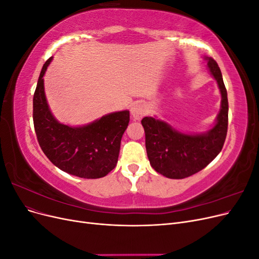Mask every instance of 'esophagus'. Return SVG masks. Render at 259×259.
I'll use <instances>...</instances> for the list:
<instances>
[{
	"label": "esophagus",
	"mask_w": 259,
	"mask_h": 259,
	"mask_svg": "<svg viewBox=\"0 0 259 259\" xmlns=\"http://www.w3.org/2000/svg\"><path fill=\"white\" fill-rule=\"evenodd\" d=\"M147 112H148V107L144 103H136L134 106L131 108L132 116L137 121L142 120L143 116L146 115Z\"/></svg>",
	"instance_id": "34e87169"
}]
</instances>
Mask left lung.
<instances>
[{
	"label": "left lung",
	"instance_id": "1",
	"mask_svg": "<svg viewBox=\"0 0 259 259\" xmlns=\"http://www.w3.org/2000/svg\"><path fill=\"white\" fill-rule=\"evenodd\" d=\"M204 59L222 95L221 110L213 127L198 134H188L153 116L142 120L148 159L154 170L167 178L183 179L198 173L216 158L225 143L228 128L227 90L217 62L210 57Z\"/></svg>",
	"mask_w": 259,
	"mask_h": 259
}]
</instances>
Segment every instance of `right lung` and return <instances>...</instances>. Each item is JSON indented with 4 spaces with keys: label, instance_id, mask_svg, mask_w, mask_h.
I'll use <instances>...</instances> for the list:
<instances>
[{
    "label": "right lung",
    "instance_id": "obj_1",
    "mask_svg": "<svg viewBox=\"0 0 259 259\" xmlns=\"http://www.w3.org/2000/svg\"><path fill=\"white\" fill-rule=\"evenodd\" d=\"M52 60L44 64L33 96L37 142L54 165L66 173L88 179L104 177L116 166L130 111L108 113L81 126L60 123L53 115L44 91L43 76Z\"/></svg>",
    "mask_w": 259,
    "mask_h": 259
}]
</instances>
